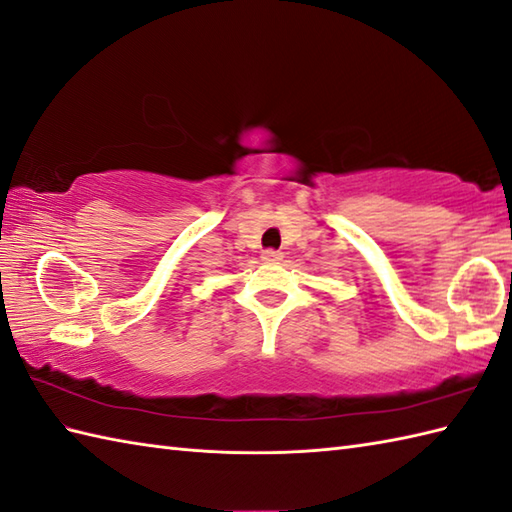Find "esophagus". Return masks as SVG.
I'll list each match as a JSON object with an SVG mask.
<instances>
[{"mask_svg": "<svg viewBox=\"0 0 512 512\" xmlns=\"http://www.w3.org/2000/svg\"><path fill=\"white\" fill-rule=\"evenodd\" d=\"M281 257H284V255H281L279 250H275V248H266L264 253H262V259H264V262H268V264H277V262H281Z\"/></svg>", "mask_w": 512, "mask_h": 512, "instance_id": "esophagus-1", "label": "esophagus"}]
</instances>
